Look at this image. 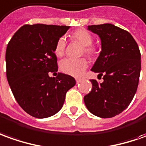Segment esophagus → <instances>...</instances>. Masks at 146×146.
Here are the masks:
<instances>
[{
  "label": "esophagus",
  "mask_w": 146,
  "mask_h": 146,
  "mask_svg": "<svg viewBox=\"0 0 146 146\" xmlns=\"http://www.w3.org/2000/svg\"><path fill=\"white\" fill-rule=\"evenodd\" d=\"M75 80H76V83H80V82H81V80H82V79H78V78H77V79H75Z\"/></svg>",
  "instance_id": "34e87169"
}]
</instances>
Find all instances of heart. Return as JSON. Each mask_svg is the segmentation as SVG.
Here are the masks:
<instances>
[{
	"label": "heart",
	"instance_id": "b5f03b06",
	"mask_svg": "<svg viewBox=\"0 0 146 146\" xmlns=\"http://www.w3.org/2000/svg\"><path fill=\"white\" fill-rule=\"evenodd\" d=\"M72 40L77 41L84 46V52L92 56L95 52V48L91 44L93 42V36L88 31L85 29H79L70 35ZM66 40L63 37H60L57 40L55 47V53L57 56H62L65 52ZM88 66V62L84 58L71 59L67 58L60 62V69L68 75L73 76H80L83 74Z\"/></svg>",
	"mask_w": 146,
	"mask_h": 146
}]
</instances>
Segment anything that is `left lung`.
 <instances>
[{
	"mask_svg": "<svg viewBox=\"0 0 146 146\" xmlns=\"http://www.w3.org/2000/svg\"><path fill=\"white\" fill-rule=\"evenodd\" d=\"M87 29L101 40V52L91 71L103 76L91 79L92 90L84 96L86 108L95 116L107 118L127 108L136 93L141 72V53L127 31L111 24L90 25Z\"/></svg>",
	"mask_w": 146,
	"mask_h": 146,
	"instance_id": "obj_1",
	"label": "left lung"
}]
</instances>
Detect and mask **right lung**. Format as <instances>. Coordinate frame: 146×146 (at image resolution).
I'll return each mask as SVG.
<instances>
[{
    "label": "right lung",
    "mask_w": 146,
    "mask_h": 146,
    "mask_svg": "<svg viewBox=\"0 0 146 146\" xmlns=\"http://www.w3.org/2000/svg\"><path fill=\"white\" fill-rule=\"evenodd\" d=\"M70 26L26 25L13 35L6 48V75L21 107L33 117L45 118L63 107L66 93L75 85L71 75L58 71L55 47Z\"/></svg>",
    "instance_id": "1"
}]
</instances>
